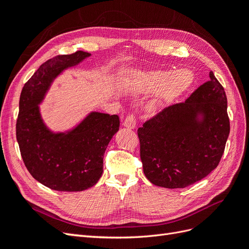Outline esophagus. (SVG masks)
I'll return each mask as SVG.
<instances>
[{"instance_id": "esophagus-1", "label": "esophagus", "mask_w": 249, "mask_h": 249, "mask_svg": "<svg viewBox=\"0 0 249 249\" xmlns=\"http://www.w3.org/2000/svg\"><path fill=\"white\" fill-rule=\"evenodd\" d=\"M124 125L125 127H129V129H134V127L136 126V114H135V113H130V114L124 118Z\"/></svg>"}]
</instances>
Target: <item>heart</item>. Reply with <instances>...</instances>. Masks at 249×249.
Wrapping results in <instances>:
<instances>
[{
	"label": "heart",
	"mask_w": 249,
	"mask_h": 249,
	"mask_svg": "<svg viewBox=\"0 0 249 249\" xmlns=\"http://www.w3.org/2000/svg\"><path fill=\"white\" fill-rule=\"evenodd\" d=\"M194 81V74L189 70L178 71H155L148 73H138L135 82L146 90L158 91L163 90L165 101L177 99L189 88Z\"/></svg>",
	"instance_id": "obj_1"
}]
</instances>
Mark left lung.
<instances>
[{"mask_svg":"<svg viewBox=\"0 0 249 249\" xmlns=\"http://www.w3.org/2000/svg\"><path fill=\"white\" fill-rule=\"evenodd\" d=\"M137 133L143 171L150 183L176 189L198 182L218 166L230 134L222 85L210 71V81L185 102L146 120Z\"/></svg>","mask_w":249,"mask_h":249,"instance_id":"obj_1","label":"left lung"}]
</instances>
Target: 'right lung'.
<instances>
[{
	"label": "right lung",
	"mask_w": 249,
	"mask_h": 249,
	"mask_svg": "<svg viewBox=\"0 0 249 249\" xmlns=\"http://www.w3.org/2000/svg\"><path fill=\"white\" fill-rule=\"evenodd\" d=\"M89 56L78 51L47 60L20 93L17 139L22 161L36 180L53 190L82 191L95 185L103 173L105 150L119 129L117 115L99 112L91 113L67 134H53L41 122L37 105L52 80Z\"/></svg>",
	"instance_id": "obj_1"
}]
</instances>
